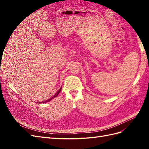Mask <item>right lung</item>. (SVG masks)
Listing matches in <instances>:
<instances>
[{
	"mask_svg": "<svg viewBox=\"0 0 149 149\" xmlns=\"http://www.w3.org/2000/svg\"><path fill=\"white\" fill-rule=\"evenodd\" d=\"M61 88H62V87L60 88V89H59V90L58 91H57L56 93H55L54 95L52 97L50 98L49 99L47 100H45V101H42V102H39L38 103H46V102H49V101H50V100H52V99H54V98H55V97H56L58 95V94L60 93V91H61Z\"/></svg>",
	"mask_w": 149,
	"mask_h": 149,
	"instance_id": "obj_1",
	"label": "right lung"
}]
</instances>
